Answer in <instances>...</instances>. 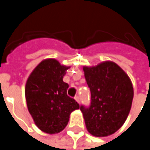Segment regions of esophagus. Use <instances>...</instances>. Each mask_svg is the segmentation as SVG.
I'll return each mask as SVG.
<instances>
[{
    "label": "esophagus",
    "mask_w": 150,
    "mask_h": 150,
    "mask_svg": "<svg viewBox=\"0 0 150 150\" xmlns=\"http://www.w3.org/2000/svg\"><path fill=\"white\" fill-rule=\"evenodd\" d=\"M75 100L77 102V103H80V98H79V96H75Z\"/></svg>",
    "instance_id": "1"
}]
</instances>
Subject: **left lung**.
<instances>
[{
    "label": "left lung",
    "mask_w": 150,
    "mask_h": 150,
    "mask_svg": "<svg viewBox=\"0 0 150 150\" xmlns=\"http://www.w3.org/2000/svg\"><path fill=\"white\" fill-rule=\"evenodd\" d=\"M91 92L89 108L81 106L87 130L94 136L115 133L125 122L132 106L134 88L126 72L111 61L83 67Z\"/></svg>",
    "instance_id": "8db88e82"
}]
</instances>
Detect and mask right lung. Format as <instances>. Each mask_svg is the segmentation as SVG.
I'll return each mask as SVG.
<instances>
[{
    "mask_svg": "<svg viewBox=\"0 0 150 150\" xmlns=\"http://www.w3.org/2000/svg\"><path fill=\"white\" fill-rule=\"evenodd\" d=\"M70 66L57 60L42 61L31 72L25 85V97L35 124L44 133L54 135L62 131L70 114L80 106L67 95L69 84L63 76Z\"/></svg>",
    "mask_w": 150,
    "mask_h": 150,
    "instance_id": "obj_1",
    "label": "right lung"
}]
</instances>
